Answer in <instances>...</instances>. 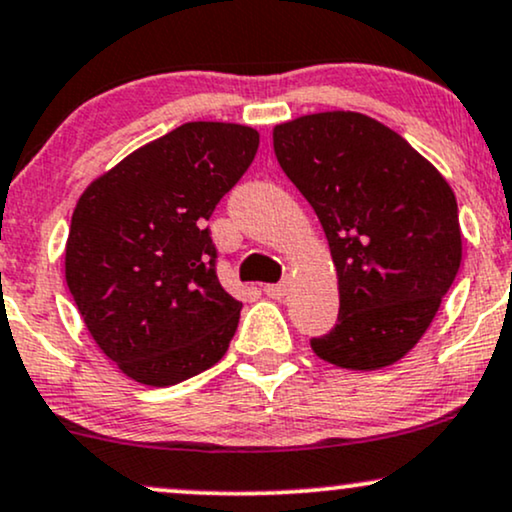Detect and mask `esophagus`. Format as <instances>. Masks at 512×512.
Here are the masks:
<instances>
[{
	"label": "esophagus",
	"mask_w": 512,
	"mask_h": 512,
	"mask_svg": "<svg viewBox=\"0 0 512 512\" xmlns=\"http://www.w3.org/2000/svg\"><path fill=\"white\" fill-rule=\"evenodd\" d=\"M288 288H291V283H288V281H281V283H267V286H264V293H267L269 298L281 300V298H286Z\"/></svg>",
	"instance_id": "34e87169"
}]
</instances>
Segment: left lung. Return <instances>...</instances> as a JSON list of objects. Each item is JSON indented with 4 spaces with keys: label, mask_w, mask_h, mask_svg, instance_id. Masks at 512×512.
<instances>
[{
    "label": "left lung",
    "mask_w": 512,
    "mask_h": 512,
    "mask_svg": "<svg viewBox=\"0 0 512 512\" xmlns=\"http://www.w3.org/2000/svg\"><path fill=\"white\" fill-rule=\"evenodd\" d=\"M274 152L315 209L338 279V324L312 350L357 372L403 360L463 260L453 188L403 135L360 112L279 123Z\"/></svg>",
    "instance_id": "8db88e82"
}]
</instances>
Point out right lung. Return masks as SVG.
Wrapping results in <instances>:
<instances>
[{
  "label": "right lung",
  "mask_w": 512,
  "mask_h": 512,
  "mask_svg": "<svg viewBox=\"0 0 512 512\" xmlns=\"http://www.w3.org/2000/svg\"><path fill=\"white\" fill-rule=\"evenodd\" d=\"M257 147L250 126L190 121L78 197L66 283L90 336L128 379L174 386L229 350L243 303L217 279L207 219Z\"/></svg>",
  "instance_id": "1"
}]
</instances>
